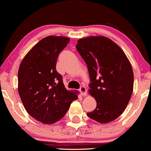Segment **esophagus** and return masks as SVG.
Here are the masks:
<instances>
[{
	"label": "esophagus",
	"mask_w": 151,
	"mask_h": 151,
	"mask_svg": "<svg viewBox=\"0 0 151 151\" xmlns=\"http://www.w3.org/2000/svg\"><path fill=\"white\" fill-rule=\"evenodd\" d=\"M79 91L81 92V94L83 96H86L87 95V89L85 86H81L79 89Z\"/></svg>",
	"instance_id": "obj_1"
}]
</instances>
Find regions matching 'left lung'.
I'll list each match as a JSON object with an SVG mask.
<instances>
[{"instance_id": "8db88e82", "label": "left lung", "mask_w": 151, "mask_h": 151, "mask_svg": "<svg viewBox=\"0 0 151 151\" xmlns=\"http://www.w3.org/2000/svg\"><path fill=\"white\" fill-rule=\"evenodd\" d=\"M76 48L88 67L89 93L97 103L87 115L100 123L111 122L124 112L132 95L130 61L115 42L104 36L78 40Z\"/></svg>"}]
</instances>
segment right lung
Instances as JSON below:
<instances>
[{
	"label": "right lung",
	"mask_w": 151,
	"mask_h": 151,
	"mask_svg": "<svg viewBox=\"0 0 151 151\" xmlns=\"http://www.w3.org/2000/svg\"><path fill=\"white\" fill-rule=\"evenodd\" d=\"M67 37L50 35L40 40L22 59L18 73V93L29 115L51 124L65 115L75 92L65 89L56 70L59 55L69 43Z\"/></svg>",
	"instance_id": "obj_1"
}]
</instances>
